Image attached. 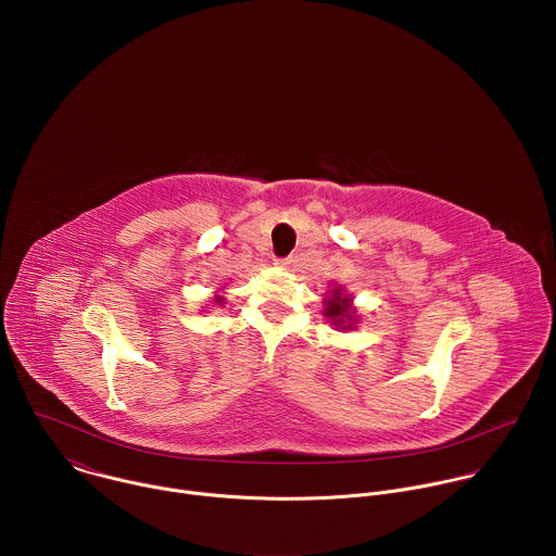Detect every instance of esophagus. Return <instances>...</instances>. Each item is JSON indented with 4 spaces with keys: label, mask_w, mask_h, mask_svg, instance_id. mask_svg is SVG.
<instances>
[{
    "label": "esophagus",
    "mask_w": 556,
    "mask_h": 556,
    "mask_svg": "<svg viewBox=\"0 0 556 556\" xmlns=\"http://www.w3.org/2000/svg\"><path fill=\"white\" fill-rule=\"evenodd\" d=\"M279 268H290V264H292V257H286V260H277L275 262Z\"/></svg>",
    "instance_id": "obj_1"
}]
</instances>
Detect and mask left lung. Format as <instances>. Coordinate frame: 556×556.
I'll list each match as a JSON object with an SVG mask.
<instances>
[{"label": "left lung", "instance_id": "8db88e82", "mask_svg": "<svg viewBox=\"0 0 556 556\" xmlns=\"http://www.w3.org/2000/svg\"><path fill=\"white\" fill-rule=\"evenodd\" d=\"M324 316L328 319V324L339 332L356 330L361 324V312L354 305V294L337 281L330 283V290L326 292Z\"/></svg>", "mask_w": 556, "mask_h": 556}]
</instances>
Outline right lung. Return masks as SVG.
Masks as SVG:
<instances>
[{
    "label": "right lung",
    "instance_id": "right-lung-1",
    "mask_svg": "<svg viewBox=\"0 0 556 556\" xmlns=\"http://www.w3.org/2000/svg\"><path fill=\"white\" fill-rule=\"evenodd\" d=\"M224 290H226V288L222 286V288H217V292L211 296V305H213V307H217V305H224V303H226V296H224L226 292H224Z\"/></svg>",
    "mask_w": 556,
    "mask_h": 556
}]
</instances>
